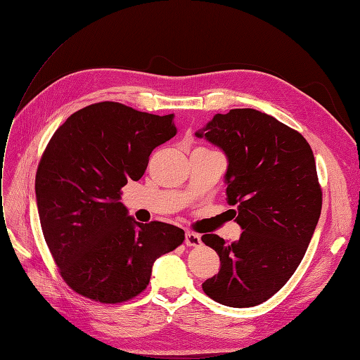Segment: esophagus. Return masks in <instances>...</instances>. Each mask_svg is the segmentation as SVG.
Returning <instances> with one entry per match:
<instances>
[{"instance_id": "1", "label": "esophagus", "mask_w": 360, "mask_h": 360, "mask_svg": "<svg viewBox=\"0 0 360 360\" xmlns=\"http://www.w3.org/2000/svg\"><path fill=\"white\" fill-rule=\"evenodd\" d=\"M184 243H186L188 246H198L201 243V237L197 233L188 231L186 236H184Z\"/></svg>"}]
</instances>
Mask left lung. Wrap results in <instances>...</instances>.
Returning a JSON list of instances; mask_svg holds the SVG:
<instances>
[{
  "label": "left lung",
  "mask_w": 360,
  "mask_h": 360,
  "mask_svg": "<svg viewBox=\"0 0 360 360\" xmlns=\"http://www.w3.org/2000/svg\"><path fill=\"white\" fill-rule=\"evenodd\" d=\"M195 135L226 156V201L243 230L234 243L201 237L221 259L219 274L202 290L225 307H255L287 284L319 224L321 189L312 150L296 130L250 108L216 114Z\"/></svg>",
  "instance_id": "1"
}]
</instances>
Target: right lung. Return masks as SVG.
Wrapping results in <instances>:
<instances>
[{
  "mask_svg": "<svg viewBox=\"0 0 360 360\" xmlns=\"http://www.w3.org/2000/svg\"><path fill=\"white\" fill-rule=\"evenodd\" d=\"M177 135L174 115L117 102L72 114L39 163L36 201L43 236L66 284L101 303L132 299L150 282L155 261L184 240L165 222L139 224L120 189L139 180L148 156Z\"/></svg>",
  "mask_w": 360,
  "mask_h": 360,
  "instance_id": "add662e5",
  "label": "right lung"
}]
</instances>
